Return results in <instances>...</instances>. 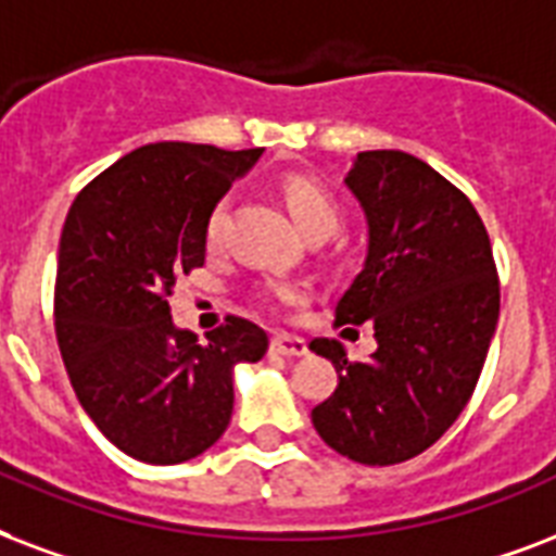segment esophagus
<instances>
[{
    "instance_id": "obj_1",
    "label": "esophagus",
    "mask_w": 556,
    "mask_h": 556,
    "mask_svg": "<svg viewBox=\"0 0 556 556\" xmlns=\"http://www.w3.org/2000/svg\"><path fill=\"white\" fill-rule=\"evenodd\" d=\"M269 351L278 356H290V359H295V356L307 354V342L299 337H287V333H275Z\"/></svg>"
}]
</instances>
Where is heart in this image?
I'll return each mask as SVG.
<instances>
[{
	"label": "heart",
	"instance_id": "1",
	"mask_svg": "<svg viewBox=\"0 0 556 556\" xmlns=\"http://www.w3.org/2000/svg\"><path fill=\"white\" fill-rule=\"evenodd\" d=\"M283 200H287V208H290L295 226H299L304 235L313 229H330L337 231L339 226V208L337 202L330 200L318 185H313L309 179H301V176H292L290 182L283 185ZM226 211H229V200H219L208 214V223H205V240L208 243H217L219 235H223V226H226ZM275 295L281 301H295L299 299V290L295 287H275Z\"/></svg>",
	"mask_w": 556,
	"mask_h": 556
}]
</instances>
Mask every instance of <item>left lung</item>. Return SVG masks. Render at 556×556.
Listing matches in <instances>:
<instances>
[{"instance_id":"obj_1","label":"left lung","mask_w":556,"mask_h":556,"mask_svg":"<svg viewBox=\"0 0 556 556\" xmlns=\"http://www.w3.org/2000/svg\"><path fill=\"white\" fill-rule=\"evenodd\" d=\"M345 188L368 247L337 318L371 321L377 351L351 363L333 339L309 342L339 374L313 426L351 462L391 467L429 450L467 406L496 333V264L472 202L412 153H356Z\"/></svg>"}]
</instances>
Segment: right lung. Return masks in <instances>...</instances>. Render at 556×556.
I'll use <instances>...</instances> for the list:
<instances>
[{
    "instance_id": "1",
    "label": "right lung",
    "mask_w": 556,
    "mask_h": 556,
    "mask_svg": "<svg viewBox=\"0 0 556 556\" xmlns=\"http://www.w3.org/2000/svg\"><path fill=\"white\" fill-rule=\"evenodd\" d=\"M264 150L156 141L94 176L60 235L54 327L68 380L103 438L144 464H182L219 441L235 368L269 339L231 316L205 345L167 295L205 264V223Z\"/></svg>"
}]
</instances>
